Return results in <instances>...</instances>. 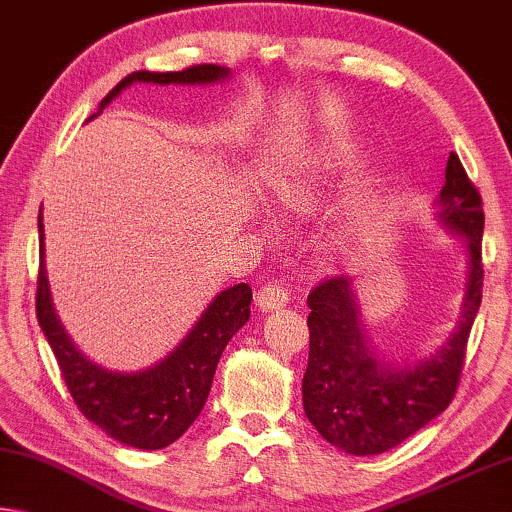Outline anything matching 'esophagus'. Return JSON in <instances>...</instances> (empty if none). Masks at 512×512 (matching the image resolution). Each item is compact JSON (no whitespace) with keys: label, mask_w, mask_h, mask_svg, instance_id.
I'll use <instances>...</instances> for the list:
<instances>
[{"label":"esophagus","mask_w":512,"mask_h":512,"mask_svg":"<svg viewBox=\"0 0 512 512\" xmlns=\"http://www.w3.org/2000/svg\"><path fill=\"white\" fill-rule=\"evenodd\" d=\"M288 300H290V290L286 283H279V281L265 283V286L258 290V297H256V302L263 311H279L283 306H288Z\"/></svg>","instance_id":"obj_1"}]
</instances>
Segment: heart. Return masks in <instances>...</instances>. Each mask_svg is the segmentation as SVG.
<instances>
[{
  "label": "heart",
  "mask_w": 512,
  "mask_h": 512,
  "mask_svg": "<svg viewBox=\"0 0 512 512\" xmlns=\"http://www.w3.org/2000/svg\"><path fill=\"white\" fill-rule=\"evenodd\" d=\"M345 157L348 155L341 148H327L306 160L304 167L279 187L281 210L290 215H306V212L318 210L336 178L341 176Z\"/></svg>",
  "instance_id": "b5f03b06"
}]
</instances>
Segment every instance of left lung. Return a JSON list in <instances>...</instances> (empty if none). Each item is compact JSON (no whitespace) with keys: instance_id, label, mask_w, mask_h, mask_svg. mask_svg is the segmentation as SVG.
<instances>
[{"instance_id":"obj_1","label":"left lung","mask_w":512,"mask_h":512,"mask_svg":"<svg viewBox=\"0 0 512 512\" xmlns=\"http://www.w3.org/2000/svg\"><path fill=\"white\" fill-rule=\"evenodd\" d=\"M437 219L465 242L467 290L460 322L435 352L419 361H391L364 332L352 277H332L309 295V366L302 380L304 412L322 437L350 455H377L405 442L442 414L458 389L471 325L483 297V203L460 157L446 162Z\"/></svg>"}]
</instances>
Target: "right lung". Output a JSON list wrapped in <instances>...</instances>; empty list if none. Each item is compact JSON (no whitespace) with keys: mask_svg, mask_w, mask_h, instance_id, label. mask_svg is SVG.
Masks as SVG:
<instances>
[{"mask_svg":"<svg viewBox=\"0 0 512 512\" xmlns=\"http://www.w3.org/2000/svg\"><path fill=\"white\" fill-rule=\"evenodd\" d=\"M229 75V68L215 64L192 66L176 70V73L137 70V73L123 77L102 98L100 109L91 119H96L109 102L135 82L217 84L229 80ZM38 254H41L36 288L38 325L57 357L66 387L80 412L125 446L157 451V448L174 444L206 405L212 377H215V368L226 343L249 320V283H238V286L222 290L201 313V318L196 320V325L183 341L162 361L137 373H119L86 359V355H82L70 341L57 311H54L45 270V231L41 215H38Z\"/></svg>","mask_w":512,"mask_h":512,"instance_id":"add662e5","label":"right lung"}]
</instances>
